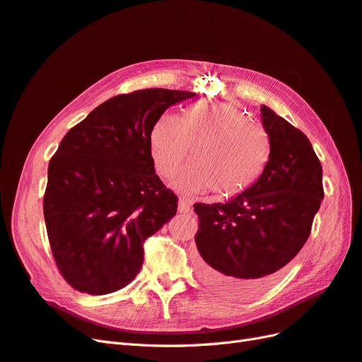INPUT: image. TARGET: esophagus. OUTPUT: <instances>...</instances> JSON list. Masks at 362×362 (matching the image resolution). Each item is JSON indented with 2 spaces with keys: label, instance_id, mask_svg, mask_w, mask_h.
<instances>
[{
  "label": "esophagus",
  "instance_id": "1",
  "mask_svg": "<svg viewBox=\"0 0 362 362\" xmlns=\"http://www.w3.org/2000/svg\"><path fill=\"white\" fill-rule=\"evenodd\" d=\"M178 211L180 213H189L190 211V202L184 198H180L178 201Z\"/></svg>",
  "mask_w": 362,
  "mask_h": 362
}]
</instances>
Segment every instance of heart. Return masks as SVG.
Listing matches in <instances>:
<instances>
[{
  "label": "heart",
  "mask_w": 362,
  "mask_h": 362,
  "mask_svg": "<svg viewBox=\"0 0 362 362\" xmlns=\"http://www.w3.org/2000/svg\"><path fill=\"white\" fill-rule=\"evenodd\" d=\"M178 178L187 190L211 189L221 198L247 192L265 172L271 141L267 131L230 103H197L181 117L165 112L151 131V152L158 173L170 178L190 157Z\"/></svg>",
  "instance_id": "heart-1"
}]
</instances>
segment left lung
Returning <instances> with one entry per match:
<instances>
[{"label":"left lung","instance_id":"1","mask_svg":"<svg viewBox=\"0 0 362 362\" xmlns=\"http://www.w3.org/2000/svg\"><path fill=\"white\" fill-rule=\"evenodd\" d=\"M262 122L271 155L265 172L226 204L193 205L199 276L233 297L268 288L305 245L325 198L323 169L308 136L268 106Z\"/></svg>","mask_w":362,"mask_h":362}]
</instances>
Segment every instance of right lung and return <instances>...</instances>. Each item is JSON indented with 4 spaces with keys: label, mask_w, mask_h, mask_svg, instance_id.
I'll return each instance as SVG.
<instances>
[{
    "label": "right lung",
    "mask_w": 362,
    "mask_h": 362,
    "mask_svg": "<svg viewBox=\"0 0 362 362\" xmlns=\"http://www.w3.org/2000/svg\"><path fill=\"white\" fill-rule=\"evenodd\" d=\"M194 93L119 94L65 134L48 163L44 219L56 267L79 292L124 288L143 265V242L177 214L178 197L155 173L151 131Z\"/></svg>",
    "instance_id": "1"
}]
</instances>
